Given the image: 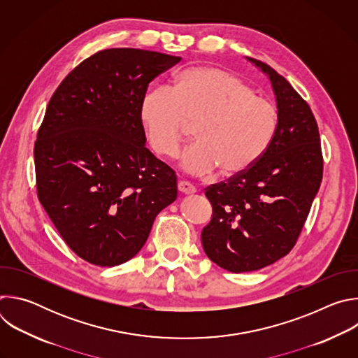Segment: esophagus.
<instances>
[{"label":"esophagus","mask_w":358,"mask_h":358,"mask_svg":"<svg viewBox=\"0 0 358 358\" xmlns=\"http://www.w3.org/2000/svg\"><path fill=\"white\" fill-rule=\"evenodd\" d=\"M177 187H178V191H180L181 194H184V195H192V194L196 192L195 187L191 185V184L187 182V181H180Z\"/></svg>","instance_id":"obj_1"}]
</instances>
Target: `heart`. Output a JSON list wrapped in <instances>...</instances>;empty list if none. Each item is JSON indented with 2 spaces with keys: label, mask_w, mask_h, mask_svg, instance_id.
<instances>
[{
  "label": "heart",
  "mask_w": 358,
  "mask_h": 358,
  "mask_svg": "<svg viewBox=\"0 0 358 358\" xmlns=\"http://www.w3.org/2000/svg\"><path fill=\"white\" fill-rule=\"evenodd\" d=\"M140 123L157 155L173 157L195 124L194 137L180 156L181 169L194 176L218 169L224 177L245 173L269 148L278 129L272 101L236 75L215 66L182 71L171 90L156 87L140 101Z\"/></svg>",
  "instance_id": "obj_1"
}]
</instances>
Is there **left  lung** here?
<instances>
[{"instance_id":"left-lung-1","label":"left lung","mask_w":358,"mask_h":358,"mask_svg":"<svg viewBox=\"0 0 358 358\" xmlns=\"http://www.w3.org/2000/svg\"><path fill=\"white\" fill-rule=\"evenodd\" d=\"M248 61L271 79L278 129L257 164L206 188L213 218L201 232L202 248L232 273L262 269L292 250L323 177L319 127L308 101L273 68Z\"/></svg>"}]
</instances>
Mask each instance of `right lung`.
Instances as JSON below:
<instances>
[{"mask_svg":"<svg viewBox=\"0 0 358 358\" xmlns=\"http://www.w3.org/2000/svg\"><path fill=\"white\" fill-rule=\"evenodd\" d=\"M180 61L134 48L99 50L49 100L34 147L38 198L92 265L131 259L177 198L176 173L145 147L138 108L148 83Z\"/></svg>","mask_w":358,"mask_h":358,"instance_id":"1","label":"right lung"}]
</instances>
